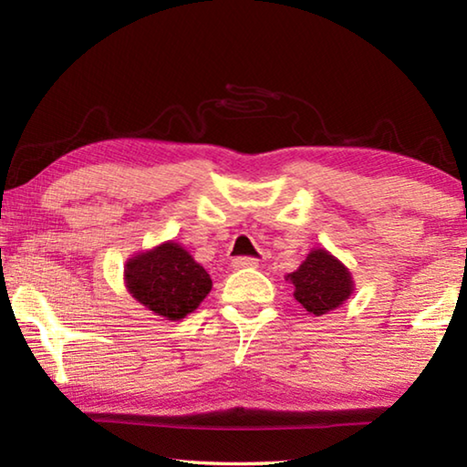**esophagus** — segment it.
<instances>
[{"instance_id":"esophagus-1","label":"esophagus","mask_w":467,"mask_h":467,"mask_svg":"<svg viewBox=\"0 0 467 467\" xmlns=\"http://www.w3.org/2000/svg\"><path fill=\"white\" fill-rule=\"evenodd\" d=\"M259 262L255 257H234L233 259V267L234 270H253V267H257Z\"/></svg>"}]
</instances>
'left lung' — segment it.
Wrapping results in <instances>:
<instances>
[{
    "instance_id": "8db88e82",
    "label": "left lung",
    "mask_w": 467,
    "mask_h": 467,
    "mask_svg": "<svg viewBox=\"0 0 467 467\" xmlns=\"http://www.w3.org/2000/svg\"><path fill=\"white\" fill-rule=\"evenodd\" d=\"M288 278L295 284V298L315 317L337 309L354 290L348 267L326 249H313Z\"/></svg>"
}]
</instances>
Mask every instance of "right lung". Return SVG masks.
Here are the masks:
<instances>
[{"mask_svg": "<svg viewBox=\"0 0 467 467\" xmlns=\"http://www.w3.org/2000/svg\"><path fill=\"white\" fill-rule=\"evenodd\" d=\"M125 286L148 311L179 321L208 296L212 280L189 251L167 241L125 264Z\"/></svg>", "mask_w": 467, "mask_h": 467, "instance_id": "right-lung-1", "label": "right lung"}]
</instances>
